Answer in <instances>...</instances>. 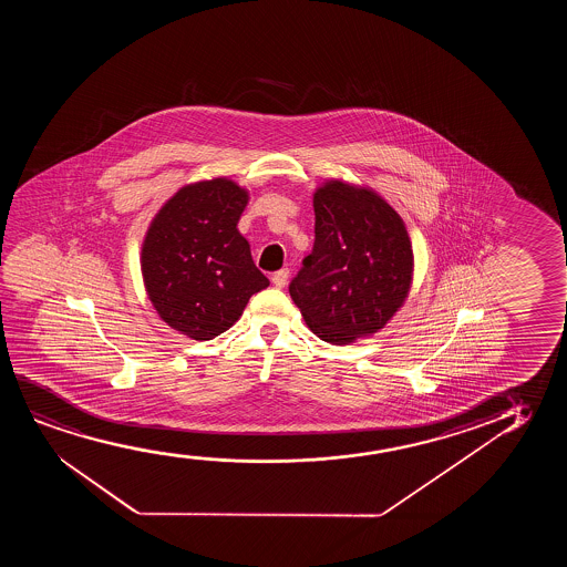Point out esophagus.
<instances>
[{
    "label": "esophagus",
    "mask_w": 567,
    "mask_h": 567,
    "mask_svg": "<svg viewBox=\"0 0 567 567\" xmlns=\"http://www.w3.org/2000/svg\"><path fill=\"white\" fill-rule=\"evenodd\" d=\"M272 285L277 288L287 287L288 282V269H280V271L275 272L271 277Z\"/></svg>",
    "instance_id": "obj_1"
}]
</instances>
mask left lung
Listing matches in <instances>:
<instances>
[{
    "label": "left lung",
    "instance_id": "8db88e82",
    "mask_svg": "<svg viewBox=\"0 0 567 567\" xmlns=\"http://www.w3.org/2000/svg\"><path fill=\"white\" fill-rule=\"evenodd\" d=\"M316 241L290 298L321 341L350 344L388 326L411 292L403 218L372 187L327 179L313 192Z\"/></svg>",
    "mask_w": 567,
    "mask_h": 567
}]
</instances>
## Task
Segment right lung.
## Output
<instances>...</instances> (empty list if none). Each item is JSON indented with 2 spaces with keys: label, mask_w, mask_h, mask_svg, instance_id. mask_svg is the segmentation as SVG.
<instances>
[{
  "label": "right lung",
  "mask_w": 567,
  "mask_h": 567,
  "mask_svg": "<svg viewBox=\"0 0 567 567\" xmlns=\"http://www.w3.org/2000/svg\"><path fill=\"white\" fill-rule=\"evenodd\" d=\"M248 202V189L233 179H202L179 187L148 225L141 246L148 300L166 326L194 341L225 333L269 287L238 230Z\"/></svg>",
  "instance_id": "obj_1"
}]
</instances>
